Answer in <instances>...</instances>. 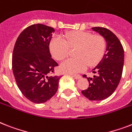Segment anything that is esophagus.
I'll return each instance as SVG.
<instances>
[{
    "instance_id": "obj_1",
    "label": "esophagus",
    "mask_w": 132,
    "mask_h": 132,
    "mask_svg": "<svg viewBox=\"0 0 132 132\" xmlns=\"http://www.w3.org/2000/svg\"><path fill=\"white\" fill-rule=\"evenodd\" d=\"M70 76H72V77H73V78H75V79H80L81 78V75H70Z\"/></svg>"
}]
</instances>
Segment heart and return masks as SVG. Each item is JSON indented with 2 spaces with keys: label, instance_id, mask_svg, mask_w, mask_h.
<instances>
[{
  "label": "heart",
  "instance_id": "b5f03b06",
  "mask_svg": "<svg viewBox=\"0 0 132 132\" xmlns=\"http://www.w3.org/2000/svg\"><path fill=\"white\" fill-rule=\"evenodd\" d=\"M75 57L68 59L60 65L62 72L70 74L81 72L87 66H94L100 62L106 50L103 36L87 32L74 31L62 36H54L49 43V50L57 60H63L68 55L70 48H75Z\"/></svg>",
  "mask_w": 132,
  "mask_h": 132
}]
</instances>
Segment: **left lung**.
I'll use <instances>...</instances> for the list:
<instances>
[{
	"instance_id": "obj_1",
	"label": "left lung",
	"mask_w": 132,
	"mask_h": 132,
	"mask_svg": "<svg viewBox=\"0 0 132 132\" xmlns=\"http://www.w3.org/2000/svg\"><path fill=\"white\" fill-rule=\"evenodd\" d=\"M92 30L104 38L106 50L102 60L92 70L97 75L87 78L89 87L81 93L90 100L100 101L111 96L118 86L123 68L124 50L119 38L109 29L94 27Z\"/></svg>"
}]
</instances>
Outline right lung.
I'll list each match as a JSON object with an SVG mask.
<instances>
[{"label": "right lung", "instance_id": "1", "mask_svg": "<svg viewBox=\"0 0 132 132\" xmlns=\"http://www.w3.org/2000/svg\"><path fill=\"white\" fill-rule=\"evenodd\" d=\"M53 28L36 23L23 30L14 46L12 68L20 90L30 101L40 104L57 91L61 76H51L57 63L51 58L49 43Z\"/></svg>", "mask_w": 132, "mask_h": 132}]
</instances>
